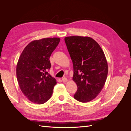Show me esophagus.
<instances>
[{
	"instance_id": "1",
	"label": "esophagus",
	"mask_w": 131,
	"mask_h": 131,
	"mask_svg": "<svg viewBox=\"0 0 131 131\" xmlns=\"http://www.w3.org/2000/svg\"><path fill=\"white\" fill-rule=\"evenodd\" d=\"M62 80L63 82H67V81H68V79H67V78H62Z\"/></svg>"
}]
</instances>
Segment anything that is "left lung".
<instances>
[{"label":"left lung","mask_w":131,"mask_h":131,"mask_svg":"<svg viewBox=\"0 0 131 131\" xmlns=\"http://www.w3.org/2000/svg\"><path fill=\"white\" fill-rule=\"evenodd\" d=\"M64 41L73 64V80L78 86L74 98L90 102L101 92L106 80L108 67L104 53L89 37H68Z\"/></svg>","instance_id":"8db88e82"}]
</instances>
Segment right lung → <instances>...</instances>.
I'll return each mask as SVG.
<instances>
[{"label": "right lung", "mask_w": 131, "mask_h": 131, "mask_svg": "<svg viewBox=\"0 0 131 131\" xmlns=\"http://www.w3.org/2000/svg\"><path fill=\"white\" fill-rule=\"evenodd\" d=\"M60 41L58 38L34 40L22 51L16 67L19 88L28 100L38 104L44 103L52 94L56 79L48 72L51 53Z\"/></svg>", "instance_id": "right-lung-1"}]
</instances>
